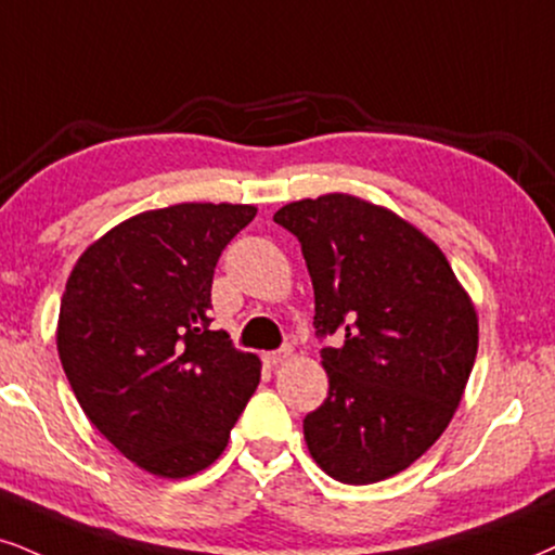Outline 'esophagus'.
Listing matches in <instances>:
<instances>
[{
  "mask_svg": "<svg viewBox=\"0 0 555 555\" xmlns=\"http://www.w3.org/2000/svg\"><path fill=\"white\" fill-rule=\"evenodd\" d=\"M288 358H291V347H280V350H275V352H264L262 354L264 365H280V362L288 360Z\"/></svg>",
  "mask_w": 555,
  "mask_h": 555,
  "instance_id": "obj_1",
  "label": "esophagus"
}]
</instances>
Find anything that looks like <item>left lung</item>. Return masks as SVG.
Listing matches in <instances>:
<instances>
[{
  "mask_svg": "<svg viewBox=\"0 0 555 555\" xmlns=\"http://www.w3.org/2000/svg\"><path fill=\"white\" fill-rule=\"evenodd\" d=\"M275 223L309 267L330 393L306 414L309 453L341 483L409 468L453 420L478 350L476 309L440 246L352 195L298 201Z\"/></svg>",
  "mask_w": 555,
  "mask_h": 555,
  "instance_id": "1",
  "label": "left lung"
}]
</instances>
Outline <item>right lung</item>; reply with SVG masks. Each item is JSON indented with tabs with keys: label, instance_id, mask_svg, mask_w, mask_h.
<instances>
[{
	"label": "right lung",
	"instance_id": "obj_1",
	"mask_svg": "<svg viewBox=\"0 0 555 555\" xmlns=\"http://www.w3.org/2000/svg\"><path fill=\"white\" fill-rule=\"evenodd\" d=\"M255 205L180 203L128 218L68 275L59 358L89 422L128 461L184 478L223 453L259 358L210 330V285Z\"/></svg>",
	"mask_w": 555,
	"mask_h": 555
}]
</instances>
